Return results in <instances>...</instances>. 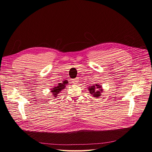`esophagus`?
Listing matches in <instances>:
<instances>
[{
	"label": "esophagus",
	"instance_id": "obj_1",
	"mask_svg": "<svg viewBox=\"0 0 152 152\" xmlns=\"http://www.w3.org/2000/svg\"><path fill=\"white\" fill-rule=\"evenodd\" d=\"M72 81L74 83H77L78 82V80L77 79V78H76V79H73L72 80Z\"/></svg>",
	"mask_w": 152,
	"mask_h": 152
}]
</instances>
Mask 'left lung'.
Segmentation results:
<instances>
[{
  "label": "left lung",
  "mask_w": 152,
  "mask_h": 152,
  "mask_svg": "<svg viewBox=\"0 0 152 152\" xmlns=\"http://www.w3.org/2000/svg\"><path fill=\"white\" fill-rule=\"evenodd\" d=\"M88 90L90 91L91 95L96 98H99L101 95V93L103 91V89H102V86L96 84L89 86Z\"/></svg>",
  "instance_id": "8db88e82"
}]
</instances>
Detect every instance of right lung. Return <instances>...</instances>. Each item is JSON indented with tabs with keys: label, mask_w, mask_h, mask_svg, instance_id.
<instances>
[{
	"label": "right lung",
	"mask_w": 152,
	"mask_h": 152,
	"mask_svg": "<svg viewBox=\"0 0 152 152\" xmlns=\"http://www.w3.org/2000/svg\"><path fill=\"white\" fill-rule=\"evenodd\" d=\"M66 84H67V81H64L63 83H58V86H55L54 88H51L52 89L51 92L53 94L52 95L54 97H56L57 96V95L62 90L65 88Z\"/></svg>",
	"instance_id": "add662e5"
}]
</instances>
